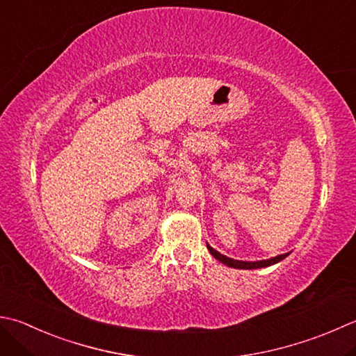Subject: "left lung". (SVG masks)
<instances>
[{
	"mask_svg": "<svg viewBox=\"0 0 356 356\" xmlns=\"http://www.w3.org/2000/svg\"><path fill=\"white\" fill-rule=\"evenodd\" d=\"M207 248H208V252H210L219 262L224 264V266L232 267V268H241V270H254V268H264V267L275 266V264L281 262L282 259H285V257L290 254V253H285V254H277L275 257H270V259L256 261V262H245V261H236V259H232V257H227L225 254H220L218 250H214L213 247L208 245V243H207Z\"/></svg>",
	"mask_w": 356,
	"mask_h": 356,
	"instance_id": "left-lung-1",
	"label": "left lung"
}]
</instances>
